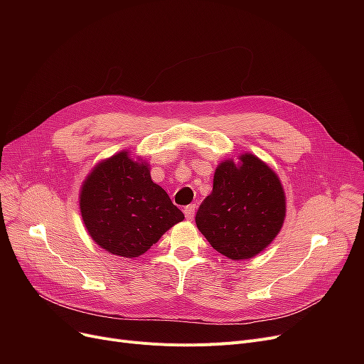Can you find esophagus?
Returning <instances> with one entry per match:
<instances>
[{
  "label": "esophagus",
  "instance_id": "esophagus-1",
  "mask_svg": "<svg viewBox=\"0 0 364 364\" xmlns=\"http://www.w3.org/2000/svg\"><path fill=\"white\" fill-rule=\"evenodd\" d=\"M195 209H196L195 205H188L184 208V215L188 221H192L195 218Z\"/></svg>",
  "mask_w": 364,
  "mask_h": 364
}]
</instances>
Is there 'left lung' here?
I'll return each instance as SVG.
<instances>
[{
  "label": "left lung",
  "mask_w": 364,
  "mask_h": 364,
  "mask_svg": "<svg viewBox=\"0 0 364 364\" xmlns=\"http://www.w3.org/2000/svg\"><path fill=\"white\" fill-rule=\"evenodd\" d=\"M286 196L276 172L252 153L218 164L214 187L196 214V225L224 257L251 259L279 235Z\"/></svg>",
  "instance_id": "left-lung-1"
}]
</instances>
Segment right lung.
<instances>
[{
    "instance_id": "right-lung-1",
    "label": "right lung",
    "mask_w": 364,
    "mask_h": 364,
    "mask_svg": "<svg viewBox=\"0 0 364 364\" xmlns=\"http://www.w3.org/2000/svg\"><path fill=\"white\" fill-rule=\"evenodd\" d=\"M80 209L91 239L112 255L137 258L184 214L151 181L150 165L129 150L114 153L90 171Z\"/></svg>"
}]
</instances>
